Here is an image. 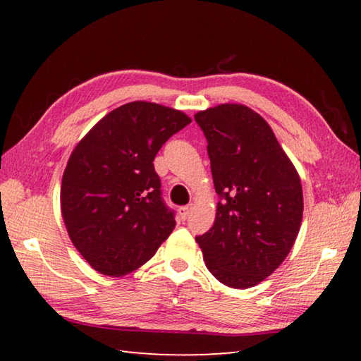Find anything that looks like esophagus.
Returning a JSON list of instances; mask_svg holds the SVG:
<instances>
[{
    "mask_svg": "<svg viewBox=\"0 0 361 361\" xmlns=\"http://www.w3.org/2000/svg\"><path fill=\"white\" fill-rule=\"evenodd\" d=\"M190 211H192V204H189V206H183V208H180V209H178L180 219H181V220H186V219H188V216L190 214Z\"/></svg>",
    "mask_w": 361,
    "mask_h": 361,
    "instance_id": "obj_1",
    "label": "esophagus"
}]
</instances>
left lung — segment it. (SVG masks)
<instances>
[{
    "label": "left lung",
    "instance_id": "obj_1",
    "mask_svg": "<svg viewBox=\"0 0 361 361\" xmlns=\"http://www.w3.org/2000/svg\"><path fill=\"white\" fill-rule=\"evenodd\" d=\"M208 140L216 221L195 237L211 274L250 288L278 268L302 221V186L271 127L250 106L220 104L195 113Z\"/></svg>",
    "mask_w": 361,
    "mask_h": 361
}]
</instances>
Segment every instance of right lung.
I'll return each instance as SVG.
<instances>
[{"instance_id":"obj_1","label":"right lung","mask_w":361,"mask_h":361,"mask_svg":"<svg viewBox=\"0 0 361 361\" xmlns=\"http://www.w3.org/2000/svg\"><path fill=\"white\" fill-rule=\"evenodd\" d=\"M190 121L171 106L128 102L105 114L71 152L60 211L73 245L96 271L119 278L137 270L173 231L153 159Z\"/></svg>"}]
</instances>
